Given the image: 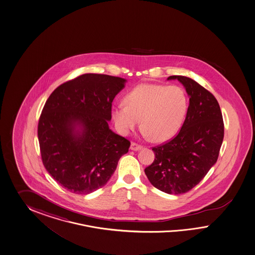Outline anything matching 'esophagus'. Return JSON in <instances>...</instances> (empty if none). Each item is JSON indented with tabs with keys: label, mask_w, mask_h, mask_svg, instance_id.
Instances as JSON below:
<instances>
[{
	"label": "esophagus",
	"mask_w": 255,
	"mask_h": 255,
	"mask_svg": "<svg viewBox=\"0 0 255 255\" xmlns=\"http://www.w3.org/2000/svg\"><path fill=\"white\" fill-rule=\"evenodd\" d=\"M142 147H143L142 146H140V145L136 144V143H131L130 148H131V150H133V151H137V150H140Z\"/></svg>",
	"instance_id": "34e87169"
}]
</instances>
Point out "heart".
<instances>
[{
	"label": "heart",
	"instance_id": "heart-1",
	"mask_svg": "<svg viewBox=\"0 0 255 255\" xmlns=\"http://www.w3.org/2000/svg\"><path fill=\"white\" fill-rule=\"evenodd\" d=\"M124 105L112 109V118L120 131L134 130L141 120L144 134L154 142H162L178 132L187 112V98L178 86L144 83L124 97Z\"/></svg>",
	"mask_w": 255,
	"mask_h": 255
}]
</instances>
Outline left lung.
Here are the masks:
<instances>
[{
    "label": "left lung",
    "instance_id": "1",
    "mask_svg": "<svg viewBox=\"0 0 255 255\" xmlns=\"http://www.w3.org/2000/svg\"><path fill=\"white\" fill-rule=\"evenodd\" d=\"M185 88L189 107L178 134L152 148L153 162L146 167L149 182L163 193L181 194L197 185L216 163L224 140L223 115L216 98L190 77L171 76Z\"/></svg>",
    "mask_w": 255,
    "mask_h": 255
}]
</instances>
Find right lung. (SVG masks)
<instances>
[{
	"label": "right lung",
	"instance_id": "obj_1",
	"mask_svg": "<svg viewBox=\"0 0 255 255\" xmlns=\"http://www.w3.org/2000/svg\"><path fill=\"white\" fill-rule=\"evenodd\" d=\"M127 82L122 77L85 74L59 86L39 119L42 161L55 180L77 194L106 185L130 141L109 128L115 96Z\"/></svg>",
	"mask_w": 255,
	"mask_h": 255
}]
</instances>
